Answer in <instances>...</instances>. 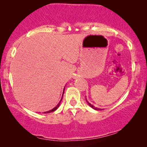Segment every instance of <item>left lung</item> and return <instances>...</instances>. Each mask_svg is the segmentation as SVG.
I'll list each match as a JSON object with an SVG mask.
<instances>
[{"label":"left lung","mask_w":147,"mask_h":147,"mask_svg":"<svg viewBox=\"0 0 147 147\" xmlns=\"http://www.w3.org/2000/svg\"><path fill=\"white\" fill-rule=\"evenodd\" d=\"M86 101H87V103H88V104H89V105L90 107H92V108L94 109H95V110H103L102 109H100V108H97V107H95V106H93V105H91V103H90L89 102V101H88L87 100V99H86Z\"/></svg>","instance_id":"obj_1"}]
</instances>
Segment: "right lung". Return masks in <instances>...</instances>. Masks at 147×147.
Returning a JSON list of instances; mask_svg holds the SVG:
<instances>
[{
	"label": "right lung",
	"mask_w": 147,
	"mask_h": 147,
	"mask_svg": "<svg viewBox=\"0 0 147 147\" xmlns=\"http://www.w3.org/2000/svg\"><path fill=\"white\" fill-rule=\"evenodd\" d=\"M64 91H63V94H64ZM63 94H62V97H63ZM62 98H61V99H60V102L58 103V105H56V106L54 107V108H53L52 109V110H50V111H45V112H44V113H50V112H52V111H54L55 110H56V109H57L58 108V107L60 106V103H61V101H62Z\"/></svg>",
	"instance_id": "1"
}]
</instances>
